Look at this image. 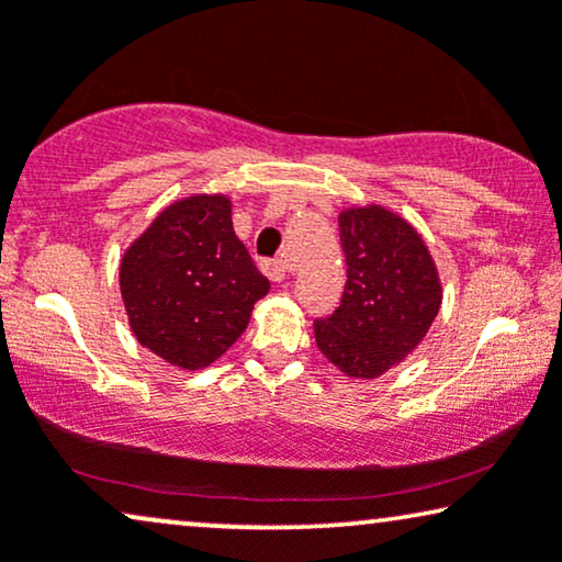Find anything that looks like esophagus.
Segmentation results:
<instances>
[{
	"mask_svg": "<svg viewBox=\"0 0 562 562\" xmlns=\"http://www.w3.org/2000/svg\"><path fill=\"white\" fill-rule=\"evenodd\" d=\"M263 271H266V276H268V279H271V281L283 283V281H286V276H289V263H286V260H283V258L266 260Z\"/></svg>",
	"mask_w": 562,
	"mask_h": 562,
	"instance_id": "esophagus-1",
	"label": "esophagus"
}]
</instances>
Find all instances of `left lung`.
<instances>
[{
    "label": "left lung",
    "instance_id": "8db88e82",
    "mask_svg": "<svg viewBox=\"0 0 562 562\" xmlns=\"http://www.w3.org/2000/svg\"><path fill=\"white\" fill-rule=\"evenodd\" d=\"M340 245L348 281L340 306L314 319V337L350 379H379L427 335L440 312V279L417 229L383 206L345 210Z\"/></svg>",
    "mask_w": 562,
    "mask_h": 562
}]
</instances>
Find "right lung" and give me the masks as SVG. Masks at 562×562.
<instances>
[{
  "label": "right lung",
  "mask_w": 562,
  "mask_h": 562,
  "mask_svg": "<svg viewBox=\"0 0 562 562\" xmlns=\"http://www.w3.org/2000/svg\"><path fill=\"white\" fill-rule=\"evenodd\" d=\"M120 289L140 345L196 371L245 333L271 283L235 235L229 199L189 196L125 252Z\"/></svg>",
  "instance_id": "right-lung-1"
}]
</instances>
